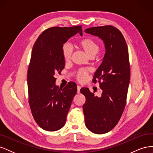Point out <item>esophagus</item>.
<instances>
[{"label":"esophagus","instance_id":"esophagus-1","mask_svg":"<svg viewBox=\"0 0 153 153\" xmlns=\"http://www.w3.org/2000/svg\"><path fill=\"white\" fill-rule=\"evenodd\" d=\"M80 89H81V87H80V85H78V86H77V93H78V94L80 93Z\"/></svg>","mask_w":153,"mask_h":153}]
</instances>
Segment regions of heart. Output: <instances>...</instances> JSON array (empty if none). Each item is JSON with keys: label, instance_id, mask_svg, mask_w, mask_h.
Returning a JSON list of instances; mask_svg holds the SVG:
<instances>
[{"label": "heart", "instance_id": "1", "mask_svg": "<svg viewBox=\"0 0 153 153\" xmlns=\"http://www.w3.org/2000/svg\"><path fill=\"white\" fill-rule=\"evenodd\" d=\"M77 45L89 58L94 57L99 52L100 49L99 43L96 41L91 38H85L80 39L78 41ZM62 54L66 62L70 61L72 55V49L70 45L65 44L63 46ZM88 73H89V71L87 69H80V70H78L76 75V80L81 82H84L88 75Z\"/></svg>", "mask_w": 153, "mask_h": 153}]
</instances>
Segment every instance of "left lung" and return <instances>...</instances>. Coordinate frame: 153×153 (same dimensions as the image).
<instances>
[{
  "mask_svg": "<svg viewBox=\"0 0 153 153\" xmlns=\"http://www.w3.org/2000/svg\"><path fill=\"white\" fill-rule=\"evenodd\" d=\"M85 32L102 39L105 47L92 80H98L101 96H95L86 87L80 89L86 99L83 105L86 127L94 133L104 134L116 126L126 105L130 80L128 46L121 31L112 25L91 27Z\"/></svg>",
  "mask_w": 153,
  "mask_h": 153,
  "instance_id": "8db88e82",
  "label": "left lung"
}]
</instances>
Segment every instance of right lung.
<instances>
[{
	"instance_id": "add662e5",
	"label": "right lung",
	"mask_w": 153,
	"mask_h": 153,
	"mask_svg": "<svg viewBox=\"0 0 153 153\" xmlns=\"http://www.w3.org/2000/svg\"><path fill=\"white\" fill-rule=\"evenodd\" d=\"M77 33L82 36V26L51 27L39 36L32 48L27 72L29 103L36 122L46 131H55L64 126L77 92L73 82L59 89L54 77L65 66L63 45Z\"/></svg>"
}]
</instances>
